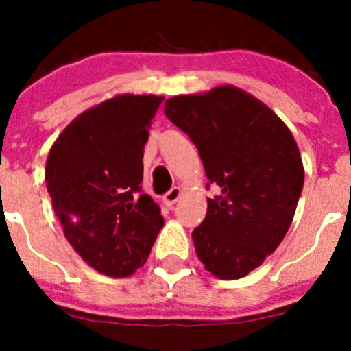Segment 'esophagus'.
<instances>
[{
    "label": "esophagus",
    "mask_w": 351,
    "mask_h": 351,
    "mask_svg": "<svg viewBox=\"0 0 351 351\" xmlns=\"http://www.w3.org/2000/svg\"><path fill=\"white\" fill-rule=\"evenodd\" d=\"M180 193H182V190H180L178 186H173V189H169L168 192L162 195V202H165L168 207H173V205L176 204V200L180 198Z\"/></svg>",
    "instance_id": "1"
}]
</instances>
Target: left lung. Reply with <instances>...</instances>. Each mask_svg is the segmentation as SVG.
<instances>
[{
  "instance_id": "left-lung-1",
  "label": "left lung",
  "mask_w": 351,
  "mask_h": 351,
  "mask_svg": "<svg viewBox=\"0 0 351 351\" xmlns=\"http://www.w3.org/2000/svg\"><path fill=\"white\" fill-rule=\"evenodd\" d=\"M165 113L195 144L207 186L221 190L192 232L198 260L222 280L241 278L292 224L304 185L299 147L267 105L234 86L173 97Z\"/></svg>"
}]
</instances>
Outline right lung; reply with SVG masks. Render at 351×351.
Segmentation results:
<instances>
[{
	"mask_svg": "<svg viewBox=\"0 0 351 351\" xmlns=\"http://www.w3.org/2000/svg\"><path fill=\"white\" fill-rule=\"evenodd\" d=\"M165 98L120 95L81 113L58 137L45 183L64 236L90 267L129 277L161 231L158 204L141 193L144 146Z\"/></svg>",
	"mask_w": 351,
	"mask_h": 351,
	"instance_id": "obj_1",
	"label": "right lung"
}]
</instances>
